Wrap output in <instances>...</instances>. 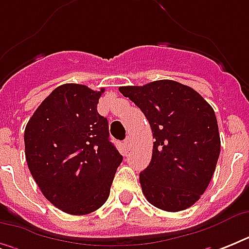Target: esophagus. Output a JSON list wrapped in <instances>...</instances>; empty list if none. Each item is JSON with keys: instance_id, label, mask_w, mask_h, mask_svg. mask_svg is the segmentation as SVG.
Wrapping results in <instances>:
<instances>
[{"instance_id": "1", "label": "esophagus", "mask_w": 249, "mask_h": 249, "mask_svg": "<svg viewBox=\"0 0 249 249\" xmlns=\"http://www.w3.org/2000/svg\"><path fill=\"white\" fill-rule=\"evenodd\" d=\"M132 144H133L132 138H126V140L124 141V146H125V150H126V151H129V150L132 148Z\"/></svg>"}]
</instances>
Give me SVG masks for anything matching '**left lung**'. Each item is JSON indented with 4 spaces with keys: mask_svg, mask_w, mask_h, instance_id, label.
Masks as SVG:
<instances>
[{
    "mask_svg": "<svg viewBox=\"0 0 249 249\" xmlns=\"http://www.w3.org/2000/svg\"><path fill=\"white\" fill-rule=\"evenodd\" d=\"M119 90L144 113L155 138L151 161L140 174L142 193L166 212L187 209L207 190L220 156L214 111L193 88L173 80Z\"/></svg>",
    "mask_w": 249,
    "mask_h": 249,
    "instance_id": "1",
    "label": "left lung"
}]
</instances>
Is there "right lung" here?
<instances>
[{"label":"right lung","instance_id":"1","mask_svg":"<svg viewBox=\"0 0 249 249\" xmlns=\"http://www.w3.org/2000/svg\"><path fill=\"white\" fill-rule=\"evenodd\" d=\"M103 91L80 84L58 86L24 130L25 159L41 193L73 216L105 204L123 161L109 142L108 121L97 111Z\"/></svg>","mask_w":249,"mask_h":249}]
</instances>
